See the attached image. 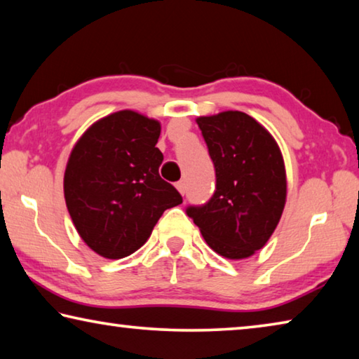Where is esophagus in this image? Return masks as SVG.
I'll return each mask as SVG.
<instances>
[{"instance_id":"esophagus-1","label":"esophagus","mask_w":359,"mask_h":359,"mask_svg":"<svg viewBox=\"0 0 359 359\" xmlns=\"http://www.w3.org/2000/svg\"><path fill=\"white\" fill-rule=\"evenodd\" d=\"M175 188H177V191L182 194V196H184V194H185V182H177V184H175Z\"/></svg>"}]
</instances>
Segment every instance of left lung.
I'll list each match as a JSON object with an SVG mask.
<instances>
[{
  "instance_id": "left-lung-1",
  "label": "left lung",
  "mask_w": 359,
  "mask_h": 359,
  "mask_svg": "<svg viewBox=\"0 0 359 359\" xmlns=\"http://www.w3.org/2000/svg\"><path fill=\"white\" fill-rule=\"evenodd\" d=\"M214 161V196L187 214L212 250L244 259L266 245L287 203L282 150L259 121L241 111L198 117Z\"/></svg>"
}]
</instances>
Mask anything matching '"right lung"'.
<instances>
[{
	"label": "right lung",
	"mask_w": 359,
	"mask_h": 359,
	"mask_svg": "<svg viewBox=\"0 0 359 359\" xmlns=\"http://www.w3.org/2000/svg\"><path fill=\"white\" fill-rule=\"evenodd\" d=\"M160 133V121L125 109L96 120L71 150L63 179L66 208L82 241L102 258L135 253L163 212L182 203L158 172Z\"/></svg>",
	"instance_id": "1"
}]
</instances>
